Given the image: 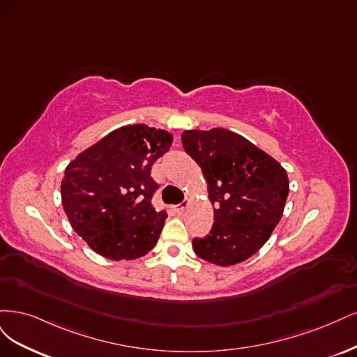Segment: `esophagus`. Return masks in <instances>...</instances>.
I'll list each match as a JSON object with an SVG mask.
<instances>
[{"mask_svg": "<svg viewBox=\"0 0 357 357\" xmlns=\"http://www.w3.org/2000/svg\"><path fill=\"white\" fill-rule=\"evenodd\" d=\"M188 204H190V202L185 199L181 204L175 206V211H176V212H183V211H185V209L188 208Z\"/></svg>", "mask_w": 357, "mask_h": 357, "instance_id": "1", "label": "esophagus"}]
</instances>
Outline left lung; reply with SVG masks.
<instances>
[{
  "label": "left lung",
  "instance_id": "obj_1",
  "mask_svg": "<svg viewBox=\"0 0 357 357\" xmlns=\"http://www.w3.org/2000/svg\"><path fill=\"white\" fill-rule=\"evenodd\" d=\"M183 149L208 183L213 227L194 238L195 255L220 267L243 262L266 245L283 215L289 179L278 160L238 133L185 130Z\"/></svg>",
  "mask_w": 357,
  "mask_h": 357
}]
</instances>
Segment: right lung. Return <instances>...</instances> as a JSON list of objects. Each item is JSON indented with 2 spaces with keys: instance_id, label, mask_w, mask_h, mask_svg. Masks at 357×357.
<instances>
[{
  "instance_id": "right-lung-1",
  "label": "right lung",
  "mask_w": 357,
  "mask_h": 357,
  "mask_svg": "<svg viewBox=\"0 0 357 357\" xmlns=\"http://www.w3.org/2000/svg\"><path fill=\"white\" fill-rule=\"evenodd\" d=\"M174 142L167 130L129 124L112 130L66 166L62 206L71 227L96 254L112 261L146 255L162 233L151 167Z\"/></svg>"
}]
</instances>
